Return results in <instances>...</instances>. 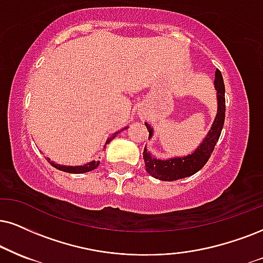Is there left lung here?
<instances>
[{"label":"left lung","mask_w":263,"mask_h":263,"mask_svg":"<svg viewBox=\"0 0 263 263\" xmlns=\"http://www.w3.org/2000/svg\"><path fill=\"white\" fill-rule=\"evenodd\" d=\"M215 87L217 90V99H218V111L213 122L212 128L207 134V137L203 139L202 144L196 148L194 154L185 157L172 158V160L161 161L151 156L150 152H147L145 148L142 152L145 162V170L150 176L157 178L160 180L164 181H173L181 179V178L190 177L199 172L201 168L206 164L209 158L212 155L215 146L218 141L221 133L226 118V97H224V83L221 70H216V79ZM146 128L148 129V137L152 135L151 126L146 123Z\"/></svg>","instance_id":"left-lung-1"}]
</instances>
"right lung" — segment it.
Instances as JSON below:
<instances>
[{
	"label": "right lung",
	"mask_w": 263,
	"mask_h": 263,
	"mask_svg": "<svg viewBox=\"0 0 263 263\" xmlns=\"http://www.w3.org/2000/svg\"><path fill=\"white\" fill-rule=\"evenodd\" d=\"M115 137H116V135H113V137L108 138V140H107V142L111 141ZM47 161L50 162V160H48V158H47ZM50 163H51V166H52V167L57 168V170H60V171L67 172V173H85V172H90V171L95 170V168L100 164V161H91V162H89V163L84 164V166H76V167H72V166H69V167L61 166V164L53 163V162H50Z\"/></svg>",
	"instance_id": "1"
}]
</instances>
